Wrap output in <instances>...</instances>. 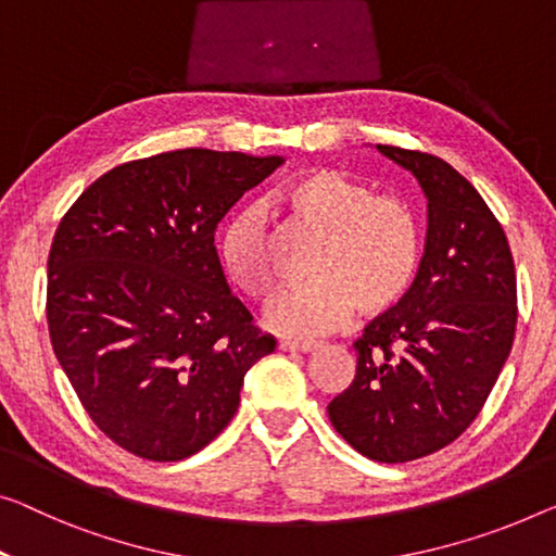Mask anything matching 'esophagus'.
<instances>
[{
	"instance_id": "obj_1",
	"label": "esophagus",
	"mask_w": 556,
	"mask_h": 556,
	"mask_svg": "<svg viewBox=\"0 0 556 556\" xmlns=\"http://www.w3.org/2000/svg\"><path fill=\"white\" fill-rule=\"evenodd\" d=\"M281 352H294V354H309L317 350V342H302V339H285L279 342Z\"/></svg>"
}]
</instances>
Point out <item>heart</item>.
<instances>
[{
  "label": "heart",
  "instance_id": "1",
  "mask_svg": "<svg viewBox=\"0 0 556 556\" xmlns=\"http://www.w3.org/2000/svg\"><path fill=\"white\" fill-rule=\"evenodd\" d=\"M281 210L321 235L312 262L317 279L271 296L267 325L285 334H325L357 309L389 312L414 285L421 260L417 214L396 197H377L367 181L339 169H306L279 189ZM227 279L252 300L275 287L269 231L256 212H239L219 237Z\"/></svg>",
  "mask_w": 556,
  "mask_h": 556
}]
</instances>
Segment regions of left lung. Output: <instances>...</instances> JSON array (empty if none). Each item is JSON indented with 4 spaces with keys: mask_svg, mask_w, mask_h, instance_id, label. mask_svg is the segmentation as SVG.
<instances>
[{
    "mask_svg": "<svg viewBox=\"0 0 556 556\" xmlns=\"http://www.w3.org/2000/svg\"><path fill=\"white\" fill-rule=\"evenodd\" d=\"M417 177L427 242L404 300L354 342L357 375L329 402V419L375 462H412L467 429L509 357L517 275L490 206L434 154L377 144Z\"/></svg>",
    "mask_w": 556,
    "mask_h": 556,
    "instance_id": "left-lung-1",
    "label": "left lung"
}]
</instances>
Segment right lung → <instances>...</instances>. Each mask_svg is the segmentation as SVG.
I'll use <instances>...</instances> for the list:
<instances>
[{
	"label": "right lung",
	"instance_id": "1",
	"mask_svg": "<svg viewBox=\"0 0 556 556\" xmlns=\"http://www.w3.org/2000/svg\"><path fill=\"white\" fill-rule=\"evenodd\" d=\"M285 156L177 149L99 177L49 252L47 321L94 425L152 462L192 457L229 425L277 339L231 294L214 231Z\"/></svg>",
	"mask_w": 556,
	"mask_h": 556
}]
</instances>
